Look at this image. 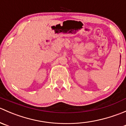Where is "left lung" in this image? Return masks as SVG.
<instances>
[{
  "mask_svg": "<svg viewBox=\"0 0 126 126\" xmlns=\"http://www.w3.org/2000/svg\"><path fill=\"white\" fill-rule=\"evenodd\" d=\"M120 62H121V61H120Z\"/></svg>",
  "mask_w": 126,
  "mask_h": 126,
  "instance_id": "obj_1",
  "label": "left lung"
}]
</instances>
